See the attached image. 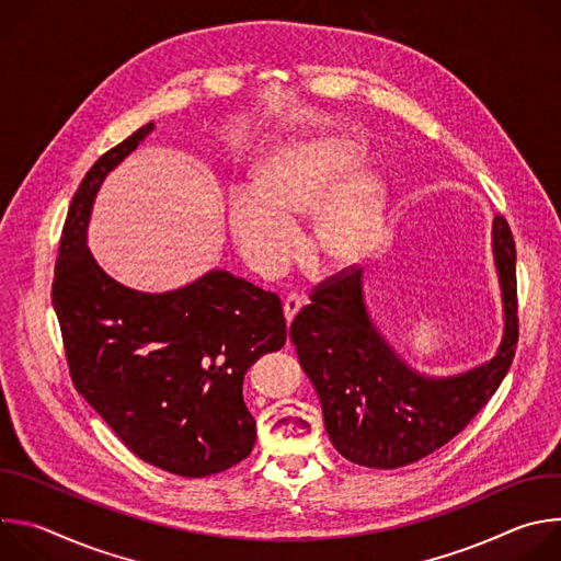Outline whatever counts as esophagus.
<instances>
[{
  "instance_id": "34e87169",
  "label": "esophagus",
  "mask_w": 561,
  "mask_h": 561,
  "mask_svg": "<svg viewBox=\"0 0 561 561\" xmlns=\"http://www.w3.org/2000/svg\"><path fill=\"white\" fill-rule=\"evenodd\" d=\"M301 308H304V299H301L299 295H288V297L284 299V319H286V324L293 322L295 314H297Z\"/></svg>"
}]
</instances>
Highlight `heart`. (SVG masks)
Listing matches in <instances>:
<instances>
[{"instance_id":"heart-1","label":"heart","mask_w":561,"mask_h":561,"mask_svg":"<svg viewBox=\"0 0 561 561\" xmlns=\"http://www.w3.org/2000/svg\"><path fill=\"white\" fill-rule=\"evenodd\" d=\"M362 162V150L342 137H304L271 150L255 169V188H232L226 219L247 264L282 275L297 251L293 219L312 217L310 249L327 268H346L373 253L386 228L388 191L379 178L344 179Z\"/></svg>"}]
</instances>
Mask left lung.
I'll return each mask as SVG.
<instances>
[{
    "mask_svg": "<svg viewBox=\"0 0 561 561\" xmlns=\"http://www.w3.org/2000/svg\"><path fill=\"white\" fill-rule=\"evenodd\" d=\"M504 337L497 355L453 377L411 368L373 324L362 271H342L310 293L290 324L299 364L322 402L327 433L342 457L368 468H399L448 444L486 407L506 377L519 337L515 242L493 221Z\"/></svg>",
    "mask_w": 561,
    "mask_h": 561,
    "instance_id": "8db88e82",
    "label": "left lung"
}]
</instances>
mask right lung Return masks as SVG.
<instances>
[{"label": "right lung", "mask_w": 561, "mask_h": 561, "mask_svg": "<svg viewBox=\"0 0 561 561\" xmlns=\"http://www.w3.org/2000/svg\"><path fill=\"white\" fill-rule=\"evenodd\" d=\"M152 128L104 152L79 184L59 239L53 306L72 383L115 435L150 466L208 477L255 446L244 375L284 346L286 319L275 293L228 271L141 293L100 268L87 247L95 195Z\"/></svg>", "instance_id": "obj_1"}]
</instances>
